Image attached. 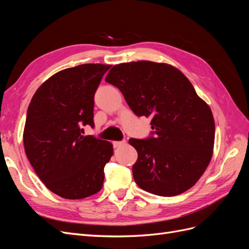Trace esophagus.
<instances>
[{"mask_svg": "<svg viewBox=\"0 0 249 249\" xmlns=\"http://www.w3.org/2000/svg\"><path fill=\"white\" fill-rule=\"evenodd\" d=\"M125 143H126L125 141H114V142H113V146H114L115 148H118V147H120V146L124 145Z\"/></svg>", "mask_w": 249, "mask_h": 249, "instance_id": "esophagus-1", "label": "esophagus"}]
</instances>
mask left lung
I'll use <instances>...</instances> for the list:
<instances>
[{
  "label": "left lung",
  "mask_w": 249,
  "mask_h": 249,
  "mask_svg": "<svg viewBox=\"0 0 249 249\" xmlns=\"http://www.w3.org/2000/svg\"><path fill=\"white\" fill-rule=\"evenodd\" d=\"M105 81L137 116L152 118L155 137L129 140L138 153L136 184L160 196L190 189L210 164L215 140L213 113L191 82L175 66L145 60L114 65Z\"/></svg>",
  "instance_id": "obj_1"
}]
</instances>
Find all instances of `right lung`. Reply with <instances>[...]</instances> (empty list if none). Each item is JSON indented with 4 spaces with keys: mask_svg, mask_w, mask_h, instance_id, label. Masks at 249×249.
<instances>
[{
    "mask_svg": "<svg viewBox=\"0 0 249 249\" xmlns=\"http://www.w3.org/2000/svg\"><path fill=\"white\" fill-rule=\"evenodd\" d=\"M110 67L93 63L60 71L42 83L29 105L26 155L44 186L60 197L82 199L103 187L113 145L83 136L81 126L94 125V93Z\"/></svg>",
    "mask_w": 249,
    "mask_h": 249,
    "instance_id": "1",
    "label": "right lung"
}]
</instances>
